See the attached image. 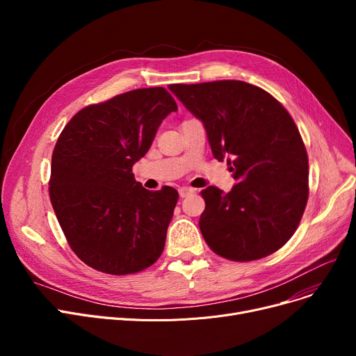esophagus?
I'll return each mask as SVG.
<instances>
[{
  "instance_id": "34e87169",
  "label": "esophagus",
  "mask_w": 356,
  "mask_h": 356,
  "mask_svg": "<svg viewBox=\"0 0 356 356\" xmlns=\"http://www.w3.org/2000/svg\"><path fill=\"white\" fill-rule=\"evenodd\" d=\"M193 192H195L193 189H191V188H186V186H184V188H180V189H179V195H180V197H186V196L191 195V193H193Z\"/></svg>"
}]
</instances>
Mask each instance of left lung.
I'll return each instance as SVG.
<instances>
[{
  "label": "left lung",
  "mask_w": 356,
  "mask_h": 356,
  "mask_svg": "<svg viewBox=\"0 0 356 356\" xmlns=\"http://www.w3.org/2000/svg\"><path fill=\"white\" fill-rule=\"evenodd\" d=\"M207 128L216 160H228L238 183L200 192L199 219L209 248L247 263L282 248L309 199V157L289 111L264 89L242 81L168 86Z\"/></svg>",
  "instance_id": "8db88e82"
}]
</instances>
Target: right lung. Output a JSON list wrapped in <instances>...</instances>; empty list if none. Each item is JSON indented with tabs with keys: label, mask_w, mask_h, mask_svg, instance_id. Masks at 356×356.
<instances>
[{
	"label": "right lung",
	"mask_w": 356,
	"mask_h": 356,
	"mask_svg": "<svg viewBox=\"0 0 356 356\" xmlns=\"http://www.w3.org/2000/svg\"><path fill=\"white\" fill-rule=\"evenodd\" d=\"M176 109L167 89L143 88L88 105L65 125L53 149L49 195L69 247L86 266L127 275L161 255L179 193L168 186L144 189L133 165Z\"/></svg>",
	"instance_id": "1"
}]
</instances>
